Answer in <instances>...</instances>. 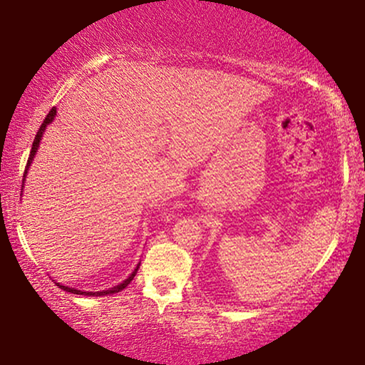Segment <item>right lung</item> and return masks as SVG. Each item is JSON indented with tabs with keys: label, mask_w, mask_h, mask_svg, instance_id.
Returning a JSON list of instances; mask_svg holds the SVG:
<instances>
[{
	"label": "right lung",
	"mask_w": 365,
	"mask_h": 365,
	"mask_svg": "<svg viewBox=\"0 0 365 365\" xmlns=\"http://www.w3.org/2000/svg\"><path fill=\"white\" fill-rule=\"evenodd\" d=\"M54 114H56V108H53L51 111L48 113V116L44 118V121L41 123V126H39V129H38V133H36V138H34V141H33V148H31V153H29V158H28V163H26V168H24V176H26V171H28V168H29V164H31V161H33V158H34V153H36V149H38V146H39V141H41V136H43V133H44V128L48 126L49 123L53 121V118H54ZM23 176V178H24ZM136 272H138V267L134 269V272L131 274V276H129L126 281L124 282H121L119 284V286H116V287H113V289H109V291H103V292H83V291H78V289H74V287H66V286H61V284H58L59 287L61 289H64V291H68V292H73V294H79V296H108V294H114V292H119V291H123L124 287L128 286L129 282L133 281L134 279V276H136Z\"/></svg>",
	"instance_id": "obj_1"
}]
</instances>
